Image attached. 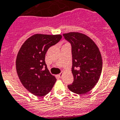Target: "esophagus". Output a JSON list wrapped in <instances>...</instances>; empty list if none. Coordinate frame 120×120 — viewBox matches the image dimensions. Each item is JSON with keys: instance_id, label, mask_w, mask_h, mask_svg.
Segmentation results:
<instances>
[{"instance_id": "1", "label": "esophagus", "mask_w": 120, "mask_h": 120, "mask_svg": "<svg viewBox=\"0 0 120 120\" xmlns=\"http://www.w3.org/2000/svg\"><path fill=\"white\" fill-rule=\"evenodd\" d=\"M57 76L59 78H61V77H62V73H60L59 75H58Z\"/></svg>"}]
</instances>
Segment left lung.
<instances>
[{"label": "left lung", "mask_w": 120, "mask_h": 120, "mask_svg": "<svg viewBox=\"0 0 120 120\" xmlns=\"http://www.w3.org/2000/svg\"><path fill=\"white\" fill-rule=\"evenodd\" d=\"M63 35L71 46L74 80L68 87L72 92L85 94L93 89L100 78L102 69L101 52L94 41L83 34L71 32Z\"/></svg>", "instance_id": "left-lung-1"}]
</instances>
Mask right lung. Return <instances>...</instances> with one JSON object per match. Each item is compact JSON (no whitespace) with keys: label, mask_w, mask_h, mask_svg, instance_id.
Wrapping results in <instances>:
<instances>
[{"label":"right lung","mask_w":120,"mask_h":120,"mask_svg":"<svg viewBox=\"0 0 120 120\" xmlns=\"http://www.w3.org/2000/svg\"><path fill=\"white\" fill-rule=\"evenodd\" d=\"M61 38V35L35 34L25 41L18 53L16 68L20 81L35 95L49 94L56 82L48 70L45 57L48 49Z\"/></svg>","instance_id":"add662e5"}]
</instances>
